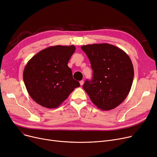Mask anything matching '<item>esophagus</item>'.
<instances>
[{
	"label": "esophagus",
	"mask_w": 157,
	"mask_h": 157,
	"mask_svg": "<svg viewBox=\"0 0 157 157\" xmlns=\"http://www.w3.org/2000/svg\"><path fill=\"white\" fill-rule=\"evenodd\" d=\"M79 83H80L81 86H82V85H83V83H84V81H83V80H81V81H79Z\"/></svg>",
	"instance_id": "1"
}]
</instances>
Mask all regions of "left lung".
<instances>
[{"label":"left lung","instance_id":"obj_1","mask_svg":"<svg viewBox=\"0 0 157 157\" xmlns=\"http://www.w3.org/2000/svg\"><path fill=\"white\" fill-rule=\"evenodd\" d=\"M93 71L83 89L101 110H110L124 101L132 85L134 70L131 59L119 47L109 44L81 46Z\"/></svg>","mask_w":157,"mask_h":157}]
</instances>
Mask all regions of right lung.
I'll list each match as a JSON object with an SVG mask.
<instances>
[{
  "label": "right lung",
  "instance_id": "obj_1",
  "mask_svg": "<svg viewBox=\"0 0 157 157\" xmlns=\"http://www.w3.org/2000/svg\"><path fill=\"white\" fill-rule=\"evenodd\" d=\"M75 50L73 45L51 46L27 63L23 72L24 84L36 103L47 108H57L80 86L67 65Z\"/></svg>",
  "mask_w": 157,
  "mask_h": 157
}]
</instances>
